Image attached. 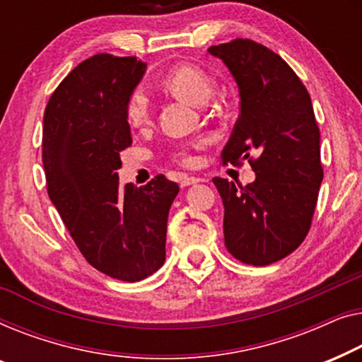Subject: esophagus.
I'll use <instances>...</instances> for the list:
<instances>
[{
  "instance_id": "1",
  "label": "esophagus",
  "mask_w": 362,
  "mask_h": 362,
  "mask_svg": "<svg viewBox=\"0 0 362 362\" xmlns=\"http://www.w3.org/2000/svg\"><path fill=\"white\" fill-rule=\"evenodd\" d=\"M198 182H202V179H198V177L185 175V177H182L180 187H190V185H195V183H198Z\"/></svg>"
}]
</instances>
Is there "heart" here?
<instances>
[{"mask_svg":"<svg viewBox=\"0 0 362 362\" xmlns=\"http://www.w3.org/2000/svg\"><path fill=\"white\" fill-rule=\"evenodd\" d=\"M162 85L167 91L175 95L187 103L203 106L211 95V80L200 67L192 64H180L170 69L162 78ZM151 118V100L144 90H136L126 101V119L132 128L146 126ZM177 160L183 165H193L195 157L187 149H182L175 154Z\"/></svg>","mask_w":362,"mask_h":362,"instance_id":"b5f03b06","label":"heart"}]
</instances>
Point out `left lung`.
<instances>
[{
  "mask_svg": "<svg viewBox=\"0 0 362 362\" xmlns=\"http://www.w3.org/2000/svg\"><path fill=\"white\" fill-rule=\"evenodd\" d=\"M208 52L223 60L241 98L223 164L249 160L256 172L246 187L213 179L225 205V244L241 262L269 266L302 244L317 206L323 169L312 100L281 55L254 40L234 39Z\"/></svg>",
  "mask_w": 362,
  "mask_h": 362,
  "instance_id": "left-lung-1",
  "label": "left lung"
}]
</instances>
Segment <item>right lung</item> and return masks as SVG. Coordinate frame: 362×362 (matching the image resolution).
<instances>
[{"label":"right lung","mask_w":362,"mask_h":362,"mask_svg":"<svg viewBox=\"0 0 362 362\" xmlns=\"http://www.w3.org/2000/svg\"><path fill=\"white\" fill-rule=\"evenodd\" d=\"M144 72L136 57L96 54L60 81L44 113L50 202L86 261L123 282L162 267L167 218L179 193L164 175L139 188L119 185V152L132 144L126 101Z\"/></svg>","instance_id":"1"}]
</instances>
